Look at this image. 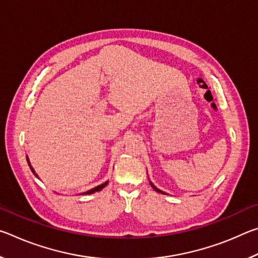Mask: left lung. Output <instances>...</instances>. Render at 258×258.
I'll return each instance as SVG.
<instances>
[{"label": "left lung", "mask_w": 258, "mask_h": 258, "mask_svg": "<svg viewBox=\"0 0 258 258\" xmlns=\"http://www.w3.org/2000/svg\"><path fill=\"white\" fill-rule=\"evenodd\" d=\"M150 184H151V186L152 187H154V189L156 190V191H158V192H160V194H165V192H163V191H160V190H158V189H157V187L154 185V184H152V183H150Z\"/></svg>", "instance_id": "8db88e82"}]
</instances>
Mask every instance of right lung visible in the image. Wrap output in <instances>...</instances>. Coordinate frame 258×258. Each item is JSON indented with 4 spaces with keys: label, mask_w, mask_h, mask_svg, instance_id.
I'll list each match as a JSON object with an SVG mask.
<instances>
[{
    "label": "right lung",
    "mask_w": 258,
    "mask_h": 258,
    "mask_svg": "<svg viewBox=\"0 0 258 258\" xmlns=\"http://www.w3.org/2000/svg\"><path fill=\"white\" fill-rule=\"evenodd\" d=\"M27 161H28V159H27ZM29 164V163H28ZM29 167H30V169H32V172L35 174V171L33 169V167L32 166H30V164H29ZM35 176H36V174H35ZM108 184V182H104V183H102L101 185H98V186H95L94 189H91V190H89V191H86V192H83V195H91V194H94V192H97V191H100V190H102L104 186H106Z\"/></svg>",
    "instance_id": "add662e5"
}]
</instances>
